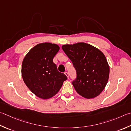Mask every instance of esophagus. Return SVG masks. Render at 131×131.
Listing matches in <instances>:
<instances>
[{
    "label": "esophagus",
    "instance_id": "obj_1",
    "mask_svg": "<svg viewBox=\"0 0 131 131\" xmlns=\"http://www.w3.org/2000/svg\"><path fill=\"white\" fill-rule=\"evenodd\" d=\"M65 74L66 76H67L68 78H69V73L68 72H65Z\"/></svg>",
    "mask_w": 131,
    "mask_h": 131
}]
</instances>
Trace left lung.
<instances>
[{
  "label": "left lung",
  "mask_w": 131,
  "mask_h": 131,
  "mask_svg": "<svg viewBox=\"0 0 131 131\" xmlns=\"http://www.w3.org/2000/svg\"><path fill=\"white\" fill-rule=\"evenodd\" d=\"M62 49L76 70L77 78L72 82L76 91L87 99L98 96L109 78L110 67L104 54L84 42L63 45Z\"/></svg>",
  "instance_id": "left-lung-1"
}]
</instances>
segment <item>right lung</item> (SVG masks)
I'll list each match as a JSON object with an SVG mask.
<instances>
[{
	"instance_id": "1",
	"label": "right lung",
	"mask_w": 131,
	"mask_h": 131,
	"mask_svg": "<svg viewBox=\"0 0 131 131\" xmlns=\"http://www.w3.org/2000/svg\"><path fill=\"white\" fill-rule=\"evenodd\" d=\"M60 50L55 43H38L32 48L23 61L21 75L24 83L35 95L43 99L52 98L67 79L59 72L53 59Z\"/></svg>"
}]
</instances>
